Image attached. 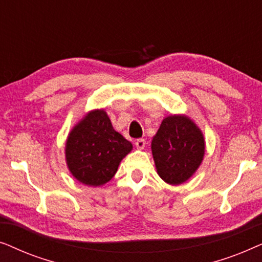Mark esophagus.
I'll return each instance as SVG.
<instances>
[{
	"mask_svg": "<svg viewBox=\"0 0 262 262\" xmlns=\"http://www.w3.org/2000/svg\"><path fill=\"white\" fill-rule=\"evenodd\" d=\"M135 144H136V146H137L138 149H144L145 139L144 138H139V139H137V141L135 142Z\"/></svg>",
	"mask_w": 262,
	"mask_h": 262,
	"instance_id": "1",
	"label": "esophagus"
}]
</instances>
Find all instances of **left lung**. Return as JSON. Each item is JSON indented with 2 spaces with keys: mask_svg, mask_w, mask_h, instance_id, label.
Returning a JSON list of instances; mask_svg holds the SVG:
<instances>
[{
  "mask_svg": "<svg viewBox=\"0 0 262 262\" xmlns=\"http://www.w3.org/2000/svg\"><path fill=\"white\" fill-rule=\"evenodd\" d=\"M151 150L157 173L170 185L185 182L198 169L205 143L202 131L191 119L171 116L163 119L152 138Z\"/></svg>",
  "mask_w": 262,
  "mask_h": 262,
  "instance_id": "left-lung-1",
  "label": "left lung"
}]
</instances>
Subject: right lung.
Listing matches in <instances>:
<instances>
[{"label": "right lung", "instance_id": "obj_1", "mask_svg": "<svg viewBox=\"0 0 262 262\" xmlns=\"http://www.w3.org/2000/svg\"><path fill=\"white\" fill-rule=\"evenodd\" d=\"M131 149V143L114 130L105 111L96 110L70 132L66 146L67 163L82 184L100 186L114 177L120 161Z\"/></svg>", "mask_w": 262, "mask_h": 262}]
</instances>
